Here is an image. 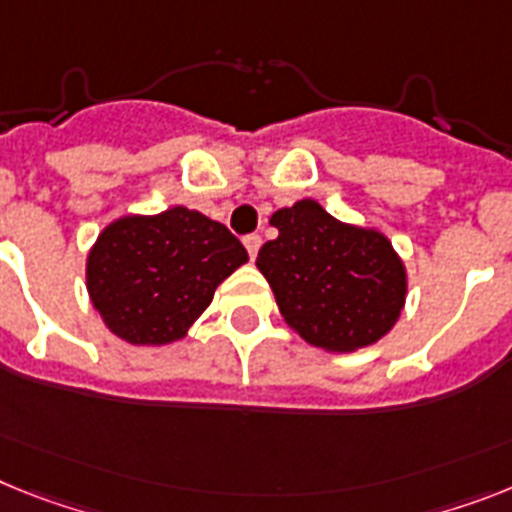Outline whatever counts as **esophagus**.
Masks as SVG:
<instances>
[{"label": "esophagus", "instance_id": "esophagus-1", "mask_svg": "<svg viewBox=\"0 0 512 512\" xmlns=\"http://www.w3.org/2000/svg\"><path fill=\"white\" fill-rule=\"evenodd\" d=\"M260 244H263V239H260L257 234L244 236V247H247V252H249V260H255L257 252H260Z\"/></svg>", "mask_w": 512, "mask_h": 512}]
</instances>
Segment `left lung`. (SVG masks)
I'll list each match as a JSON object with an SVG mask.
<instances>
[{"label":"left lung","instance_id":"8db88e82","mask_svg":"<svg viewBox=\"0 0 512 512\" xmlns=\"http://www.w3.org/2000/svg\"><path fill=\"white\" fill-rule=\"evenodd\" d=\"M278 236L257 268L283 320L322 351H356L388 336L409 294V273L375 226L338 221L304 197L270 216Z\"/></svg>","mask_w":512,"mask_h":512}]
</instances>
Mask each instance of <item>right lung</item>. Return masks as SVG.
I'll return each instance as SVG.
<instances>
[{"instance_id": "add662e5", "label": "right lung", "mask_w": 512, "mask_h": 512, "mask_svg": "<svg viewBox=\"0 0 512 512\" xmlns=\"http://www.w3.org/2000/svg\"><path fill=\"white\" fill-rule=\"evenodd\" d=\"M247 249L223 223L174 205L103 226L85 257V289L103 325L132 346L187 338Z\"/></svg>"}]
</instances>
